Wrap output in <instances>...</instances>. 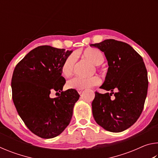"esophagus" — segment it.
Wrapping results in <instances>:
<instances>
[{
	"label": "esophagus",
	"instance_id": "obj_1",
	"mask_svg": "<svg viewBox=\"0 0 158 158\" xmlns=\"http://www.w3.org/2000/svg\"><path fill=\"white\" fill-rule=\"evenodd\" d=\"M82 91H83V90H78V93H79V94H81Z\"/></svg>",
	"mask_w": 158,
	"mask_h": 158
}]
</instances>
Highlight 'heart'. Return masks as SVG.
I'll list each match as a JSON object with an SVG mask.
<instances>
[{
	"label": "heart",
	"mask_w": 158,
	"mask_h": 158,
	"mask_svg": "<svg viewBox=\"0 0 158 158\" xmlns=\"http://www.w3.org/2000/svg\"><path fill=\"white\" fill-rule=\"evenodd\" d=\"M85 58L89 59L95 65H100L105 60V56L100 49L89 48L82 53ZM77 62L75 53H72L65 58L61 67V73L65 77H69L73 74L74 65ZM101 80L97 76L90 77H74L67 81V87L73 90H84L85 89L98 85L100 84Z\"/></svg>",
	"instance_id": "1"
}]
</instances>
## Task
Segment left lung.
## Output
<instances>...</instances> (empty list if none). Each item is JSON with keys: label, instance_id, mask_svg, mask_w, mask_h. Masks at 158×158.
<instances>
[{"label": "left lung", "instance_id": "left-lung-1", "mask_svg": "<svg viewBox=\"0 0 158 158\" xmlns=\"http://www.w3.org/2000/svg\"><path fill=\"white\" fill-rule=\"evenodd\" d=\"M90 46L105 53L109 68L100 89L111 91L105 94L95 92L93 117L105 130L123 132L137 121L143 111L148 85L145 64L142 57L125 42L109 39Z\"/></svg>", "mask_w": 158, "mask_h": 158}]
</instances>
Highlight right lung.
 Here are the masks:
<instances>
[{
  "label": "right lung",
  "mask_w": 158,
  "mask_h": 158,
  "mask_svg": "<svg viewBox=\"0 0 158 158\" xmlns=\"http://www.w3.org/2000/svg\"><path fill=\"white\" fill-rule=\"evenodd\" d=\"M73 51L40 46L16 65L12 78L13 102L21 118L32 132L43 139L57 137L70 123L76 90L62 91L65 79L61 67ZM53 90L61 94L50 98Z\"/></svg>",
  "instance_id": "add662e5"
}]
</instances>
